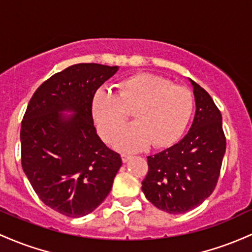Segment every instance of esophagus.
<instances>
[{
  "label": "esophagus",
  "instance_id": "obj_1",
  "mask_svg": "<svg viewBox=\"0 0 252 252\" xmlns=\"http://www.w3.org/2000/svg\"><path fill=\"white\" fill-rule=\"evenodd\" d=\"M121 158H123V162L126 163L127 160H128L129 158H131V155H129V154H125V152H124V154H121Z\"/></svg>",
  "mask_w": 252,
  "mask_h": 252
}]
</instances>
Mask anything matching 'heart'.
Masks as SVG:
<instances>
[{"mask_svg":"<svg viewBox=\"0 0 252 252\" xmlns=\"http://www.w3.org/2000/svg\"><path fill=\"white\" fill-rule=\"evenodd\" d=\"M134 109L137 121L117 134ZM194 109V96L188 88L175 86L168 78L138 72L117 84V93L98 89L90 103V113L104 140L123 150H140L150 143L155 148L174 144L185 132Z\"/></svg>","mask_w":252,"mask_h":252,"instance_id":"b5f03b06","label":"heart"}]
</instances>
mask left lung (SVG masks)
<instances>
[{"label": "left lung", "mask_w": 252, "mask_h": 252, "mask_svg": "<svg viewBox=\"0 0 252 252\" xmlns=\"http://www.w3.org/2000/svg\"><path fill=\"white\" fill-rule=\"evenodd\" d=\"M191 84L196 102L193 125L179 143L148 157L141 182L146 199L170 214L193 210L213 193L226 150L221 113L205 89Z\"/></svg>", "instance_id": "8db88e82"}]
</instances>
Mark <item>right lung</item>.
I'll return each mask as SVG.
<instances>
[{
  "mask_svg": "<svg viewBox=\"0 0 252 252\" xmlns=\"http://www.w3.org/2000/svg\"><path fill=\"white\" fill-rule=\"evenodd\" d=\"M118 66L81 63L35 90L21 123V164L39 199L63 216L83 217L111 191L123 160L100 139L90 103ZM73 110L69 119L58 111Z\"/></svg>",
  "mask_w": 252,
  "mask_h": 252,
  "instance_id": "1",
  "label": "right lung"
}]
</instances>
